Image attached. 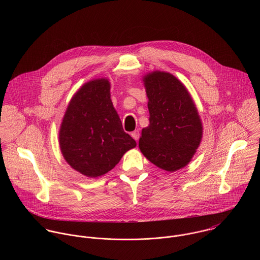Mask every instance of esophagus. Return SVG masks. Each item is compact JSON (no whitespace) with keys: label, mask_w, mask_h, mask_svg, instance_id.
Listing matches in <instances>:
<instances>
[{"label":"esophagus","mask_w":260,"mask_h":260,"mask_svg":"<svg viewBox=\"0 0 260 260\" xmlns=\"http://www.w3.org/2000/svg\"><path fill=\"white\" fill-rule=\"evenodd\" d=\"M131 136H132L136 141H138V139H139V137H140V133H139L138 130H135L134 132L131 133Z\"/></svg>","instance_id":"1"}]
</instances>
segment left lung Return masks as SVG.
Returning <instances> with one entry per match:
<instances>
[{
  "instance_id": "8db88e82",
  "label": "left lung",
  "mask_w": 260,
  "mask_h": 260,
  "mask_svg": "<svg viewBox=\"0 0 260 260\" xmlns=\"http://www.w3.org/2000/svg\"><path fill=\"white\" fill-rule=\"evenodd\" d=\"M142 80L148 98L149 125L142 129L139 149L157 167L176 171L191 161L202 140L199 113L175 76L153 71Z\"/></svg>"
}]
</instances>
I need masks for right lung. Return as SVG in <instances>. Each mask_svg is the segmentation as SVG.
Segmentation results:
<instances>
[{
  "label": "right lung",
  "instance_id": "add662e5",
  "mask_svg": "<svg viewBox=\"0 0 260 260\" xmlns=\"http://www.w3.org/2000/svg\"><path fill=\"white\" fill-rule=\"evenodd\" d=\"M110 82L98 78L85 83L69 102L59 131L66 162L79 173L97 178L112 170L136 146L122 127L110 94Z\"/></svg>",
  "mask_w": 260,
  "mask_h": 260
}]
</instances>
